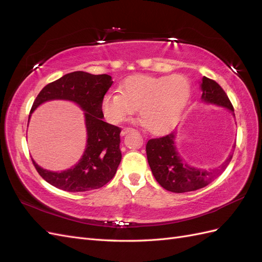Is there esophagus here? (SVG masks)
I'll use <instances>...</instances> for the list:
<instances>
[{
    "instance_id": "1",
    "label": "esophagus",
    "mask_w": 262,
    "mask_h": 262,
    "mask_svg": "<svg viewBox=\"0 0 262 262\" xmlns=\"http://www.w3.org/2000/svg\"><path fill=\"white\" fill-rule=\"evenodd\" d=\"M132 130H133V128H130V126H124V128L121 131V136H125L126 133H129Z\"/></svg>"
}]
</instances>
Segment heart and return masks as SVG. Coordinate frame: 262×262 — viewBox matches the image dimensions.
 Here are the masks:
<instances>
[{"label":"heart","mask_w":262,"mask_h":262,"mask_svg":"<svg viewBox=\"0 0 262 262\" xmlns=\"http://www.w3.org/2000/svg\"><path fill=\"white\" fill-rule=\"evenodd\" d=\"M191 94L184 75H134L126 78L120 93H108L101 101L102 114L112 123H120L139 108L147 129L163 133L177 124Z\"/></svg>","instance_id":"1"}]
</instances>
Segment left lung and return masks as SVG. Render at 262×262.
I'll use <instances>...</instances> for the list:
<instances>
[{
  "instance_id": "left-lung-1",
  "label": "left lung",
  "mask_w": 262,
  "mask_h": 262,
  "mask_svg": "<svg viewBox=\"0 0 262 262\" xmlns=\"http://www.w3.org/2000/svg\"><path fill=\"white\" fill-rule=\"evenodd\" d=\"M201 99L234 112L231 100L224 90L215 82L203 76L201 83ZM175 134L169 133L161 138L150 139L146 143L147 162L156 181L164 189L175 193H184L201 189L219 177L232 161L233 150L220 167L213 169H198L186 164L176 150Z\"/></svg>"
}]
</instances>
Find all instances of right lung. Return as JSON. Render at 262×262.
Returning a JSON list of instances; mask_svg holds the SVG:
<instances>
[{
    "mask_svg": "<svg viewBox=\"0 0 262 262\" xmlns=\"http://www.w3.org/2000/svg\"><path fill=\"white\" fill-rule=\"evenodd\" d=\"M112 76L76 71L46 85L36 97L30 114L42 102L52 99L74 101L85 112L87 144L76 165L63 171H50L33 164L47 182L69 192L98 189L114 178L121 162L119 126L102 121L101 101L113 85Z\"/></svg>",
    "mask_w": 262,
    "mask_h": 262,
    "instance_id": "right-lung-1",
    "label": "right lung"
}]
</instances>
